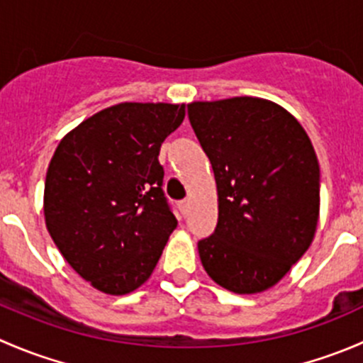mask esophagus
<instances>
[{"instance_id":"esophagus-1","label":"esophagus","mask_w":363,"mask_h":363,"mask_svg":"<svg viewBox=\"0 0 363 363\" xmlns=\"http://www.w3.org/2000/svg\"><path fill=\"white\" fill-rule=\"evenodd\" d=\"M179 207H181V211L186 214V212H188V207H189V200H182V202L179 203Z\"/></svg>"}]
</instances>
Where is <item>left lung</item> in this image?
Listing matches in <instances>:
<instances>
[{"label":"left lung","instance_id":"1","mask_svg":"<svg viewBox=\"0 0 363 363\" xmlns=\"http://www.w3.org/2000/svg\"><path fill=\"white\" fill-rule=\"evenodd\" d=\"M188 116L218 189V225L199 242L205 272L233 294H262L290 272L314 239L316 152L302 124L263 98L191 101Z\"/></svg>","mask_w":363,"mask_h":363}]
</instances>
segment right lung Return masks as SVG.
Wrapping results in <instances>:
<instances>
[{"mask_svg":"<svg viewBox=\"0 0 363 363\" xmlns=\"http://www.w3.org/2000/svg\"><path fill=\"white\" fill-rule=\"evenodd\" d=\"M186 105L117 104L68 131L45 177V225L63 258L107 295L151 277L177 226L158 156Z\"/></svg>","mask_w":363,"mask_h":363,"instance_id":"1","label":"right lung"}]
</instances>
